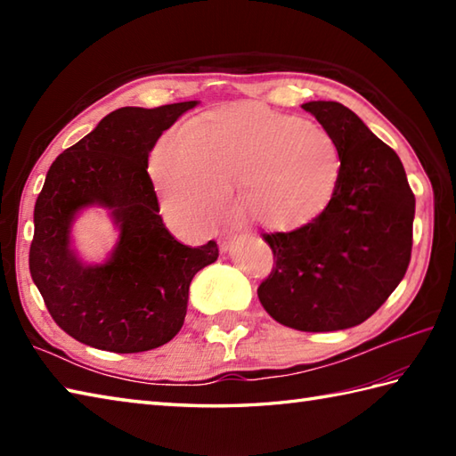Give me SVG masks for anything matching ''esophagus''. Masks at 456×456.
Segmentation results:
<instances>
[{
	"label": "esophagus",
	"mask_w": 456,
	"mask_h": 456,
	"mask_svg": "<svg viewBox=\"0 0 456 456\" xmlns=\"http://www.w3.org/2000/svg\"><path fill=\"white\" fill-rule=\"evenodd\" d=\"M233 243H235V235H225L219 239V248L223 250V253H227V250L233 247Z\"/></svg>",
	"instance_id": "1"
}]
</instances>
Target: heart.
I'll return each mask as SVG.
<instances>
[{"instance_id": "heart-1", "label": "heart", "mask_w": 456, "mask_h": 456, "mask_svg": "<svg viewBox=\"0 0 456 456\" xmlns=\"http://www.w3.org/2000/svg\"><path fill=\"white\" fill-rule=\"evenodd\" d=\"M164 211L191 227L221 219L229 191L248 217L270 229H299L327 209L341 154L322 125L239 103L164 133L151 154Z\"/></svg>"}]
</instances>
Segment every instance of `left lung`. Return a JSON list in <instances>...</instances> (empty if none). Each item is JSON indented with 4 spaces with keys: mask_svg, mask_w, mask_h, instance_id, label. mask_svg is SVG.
<instances>
[{
    "mask_svg": "<svg viewBox=\"0 0 456 456\" xmlns=\"http://www.w3.org/2000/svg\"><path fill=\"white\" fill-rule=\"evenodd\" d=\"M341 154L327 209L289 233H265L273 273L258 299L297 331H338L366 322L394 292L411 256L415 198L403 164L343 103L307 102Z\"/></svg>",
    "mask_w": 456,
    "mask_h": 456,
    "instance_id": "left-lung-1",
    "label": "left lung"
}]
</instances>
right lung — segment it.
<instances>
[{
  "instance_id": "obj_1",
  "label": "right lung",
  "mask_w": 456,
  "mask_h": 456,
  "mask_svg": "<svg viewBox=\"0 0 456 456\" xmlns=\"http://www.w3.org/2000/svg\"><path fill=\"white\" fill-rule=\"evenodd\" d=\"M196 105L115 110L48 168L28 268L48 314L76 341L111 353L168 343L183 325L191 278L217 260L216 240L186 247L168 233L147 172L160 134ZM88 207L108 208L120 233L98 265L71 245L73 221Z\"/></svg>"
}]
</instances>
